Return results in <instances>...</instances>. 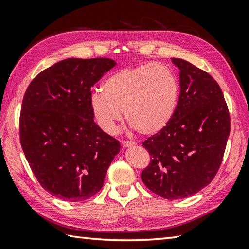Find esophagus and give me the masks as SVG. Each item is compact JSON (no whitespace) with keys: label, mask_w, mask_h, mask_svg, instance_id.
I'll return each instance as SVG.
<instances>
[{"label":"esophagus","mask_w":249,"mask_h":249,"mask_svg":"<svg viewBox=\"0 0 249 249\" xmlns=\"http://www.w3.org/2000/svg\"><path fill=\"white\" fill-rule=\"evenodd\" d=\"M122 145H123V147H125V148H126V147H133V146H135V145H136V142H132V141H124L123 144H122Z\"/></svg>","instance_id":"1"}]
</instances>
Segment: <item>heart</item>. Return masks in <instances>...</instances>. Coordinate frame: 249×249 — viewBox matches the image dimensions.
Returning <instances> with one entry per match:
<instances>
[{
    "label": "heart",
    "mask_w": 249,
    "mask_h": 249,
    "mask_svg": "<svg viewBox=\"0 0 249 249\" xmlns=\"http://www.w3.org/2000/svg\"><path fill=\"white\" fill-rule=\"evenodd\" d=\"M179 83L169 67L162 64L129 67L105 80L103 91L90 96V105L99 125L113 134L123 111L127 123L146 136L162 130L174 116Z\"/></svg>",
    "instance_id": "heart-1"
}]
</instances>
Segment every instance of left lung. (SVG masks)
Returning <instances> with one entry per match:
<instances>
[{
	"label": "left lung",
	"instance_id": "8db88e82",
	"mask_svg": "<svg viewBox=\"0 0 249 249\" xmlns=\"http://www.w3.org/2000/svg\"><path fill=\"white\" fill-rule=\"evenodd\" d=\"M180 70V95L174 116L142 142L150 161L142 180L169 200L184 199L211 183L224 156L231 117L213 77L183 59L171 58Z\"/></svg>",
	"mask_w": 249,
	"mask_h": 249
}]
</instances>
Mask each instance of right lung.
<instances>
[{
	"instance_id": "right-lung-1",
	"label": "right lung",
	"mask_w": 249,
	"mask_h": 249,
	"mask_svg": "<svg viewBox=\"0 0 249 249\" xmlns=\"http://www.w3.org/2000/svg\"><path fill=\"white\" fill-rule=\"evenodd\" d=\"M116 64L65 59L41 71L25 92L19 141L34 176L58 199L79 202L103 187L121 145L94 122L91 88Z\"/></svg>"
}]
</instances>
